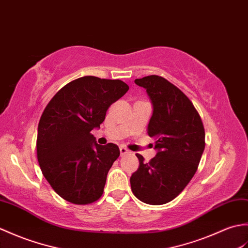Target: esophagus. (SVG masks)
Masks as SVG:
<instances>
[{
  "label": "esophagus",
  "instance_id": "1",
  "mask_svg": "<svg viewBox=\"0 0 248 248\" xmlns=\"http://www.w3.org/2000/svg\"><path fill=\"white\" fill-rule=\"evenodd\" d=\"M120 153H121V156H124V155H126V154H128V153H130V152H129V150H127V148H126V147L121 146V147H120Z\"/></svg>",
  "mask_w": 248,
  "mask_h": 248
}]
</instances>
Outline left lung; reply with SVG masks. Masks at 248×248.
Returning a JSON list of instances; mask_svg holds the SVG:
<instances>
[{"label":"left lung","mask_w":248,"mask_h":248,"mask_svg":"<svg viewBox=\"0 0 248 248\" xmlns=\"http://www.w3.org/2000/svg\"><path fill=\"white\" fill-rule=\"evenodd\" d=\"M150 97L153 114L147 134L155 139L156 156L130 177L137 199L150 205L173 201L193 177L205 150V129L199 112L184 92L157 75L135 79Z\"/></svg>","instance_id":"obj_1"}]
</instances>
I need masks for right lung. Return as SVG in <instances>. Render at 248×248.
I'll list each match as a JSON object with an SVG mask.
<instances>
[{
  "label": "right lung",
  "instance_id": "right-lung-1",
  "mask_svg": "<svg viewBox=\"0 0 248 248\" xmlns=\"http://www.w3.org/2000/svg\"><path fill=\"white\" fill-rule=\"evenodd\" d=\"M128 89L120 79L84 76L62 88L46 105L38 125L37 158L63 200L87 205L102 196L120 150L113 143L97 144L90 131L100 128L107 109Z\"/></svg>",
  "mask_w": 248,
  "mask_h": 248
}]
</instances>
